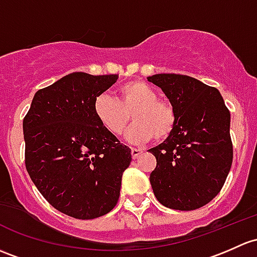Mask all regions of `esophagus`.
<instances>
[{
  "label": "esophagus",
  "instance_id": "34e87169",
  "mask_svg": "<svg viewBox=\"0 0 257 257\" xmlns=\"http://www.w3.org/2000/svg\"><path fill=\"white\" fill-rule=\"evenodd\" d=\"M143 154V150L137 149V148H132V158L138 159Z\"/></svg>",
  "mask_w": 257,
  "mask_h": 257
}]
</instances>
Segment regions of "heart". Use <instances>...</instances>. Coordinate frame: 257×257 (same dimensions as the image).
Returning <instances> with one entry per match:
<instances>
[{
  "mask_svg": "<svg viewBox=\"0 0 257 257\" xmlns=\"http://www.w3.org/2000/svg\"><path fill=\"white\" fill-rule=\"evenodd\" d=\"M118 94L117 99L102 93L93 102L94 115L110 134L120 136L129 124L131 114L136 123L125 138L132 144H145L154 138L156 142H164L174 133L176 109L166 99L158 98L149 83L132 80L120 86Z\"/></svg>",
  "mask_w": 257,
  "mask_h": 257,
  "instance_id": "1",
  "label": "heart"
}]
</instances>
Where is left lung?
<instances>
[{
  "label": "left lung",
  "instance_id": "8db88e82",
  "mask_svg": "<svg viewBox=\"0 0 257 257\" xmlns=\"http://www.w3.org/2000/svg\"><path fill=\"white\" fill-rule=\"evenodd\" d=\"M175 107L174 133L149 150L156 158L150 183L171 209L193 210L220 192L233 163L230 112L219 91L186 75L148 77Z\"/></svg>",
  "mask_w": 257,
  "mask_h": 257
}]
</instances>
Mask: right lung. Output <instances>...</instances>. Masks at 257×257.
<instances>
[{
  "label": "right lung",
  "mask_w": 257,
  "mask_h": 257,
  "mask_svg": "<svg viewBox=\"0 0 257 257\" xmlns=\"http://www.w3.org/2000/svg\"><path fill=\"white\" fill-rule=\"evenodd\" d=\"M118 75L72 72L37 91L23 119L26 169L55 209L76 219L107 214L119 198L132 153L103 128L94 98Z\"/></svg>",
  "instance_id": "1"
}]
</instances>
